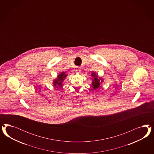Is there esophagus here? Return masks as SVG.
I'll return each instance as SVG.
<instances>
[{"label":"esophagus","mask_w":154,"mask_h":154,"mask_svg":"<svg viewBox=\"0 0 154 154\" xmlns=\"http://www.w3.org/2000/svg\"><path fill=\"white\" fill-rule=\"evenodd\" d=\"M75 71H76V72H77V73H79V72H80V68H79V67H77V68H76V69H75Z\"/></svg>","instance_id":"esophagus-1"}]
</instances>
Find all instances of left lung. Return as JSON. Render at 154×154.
Segmentation results:
<instances>
[{
	"mask_svg": "<svg viewBox=\"0 0 154 154\" xmlns=\"http://www.w3.org/2000/svg\"><path fill=\"white\" fill-rule=\"evenodd\" d=\"M91 76L92 77L91 79H92V83H91V86L93 87L94 90H96L98 89L100 86V85L102 84L104 82V79L102 77H99L98 75L96 73V72H93L91 73Z\"/></svg>",
	"mask_w": 154,
	"mask_h": 154,
	"instance_id": "1",
	"label": "left lung"
}]
</instances>
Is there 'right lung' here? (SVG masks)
Here are the masks:
<instances>
[{"label": "right lung", "mask_w": 154, "mask_h": 154, "mask_svg": "<svg viewBox=\"0 0 154 154\" xmlns=\"http://www.w3.org/2000/svg\"><path fill=\"white\" fill-rule=\"evenodd\" d=\"M68 75L66 73V72H60V73H59L57 77L55 79H54L52 84L54 86L56 87V88H62L63 85H64V81L65 80V79L66 78Z\"/></svg>", "instance_id": "right-lung-1"}]
</instances>
